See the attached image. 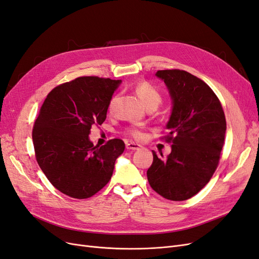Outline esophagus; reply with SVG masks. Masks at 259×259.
Instances as JSON below:
<instances>
[{
    "label": "esophagus",
    "mask_w": 259,
    "mask_h": 259,
    "mask_svg": "<svg viewBox=\"0 0 259 259\" xmlns=\"http://www.w3.org/2000/svg\"><path fill=\"white\" fill-rule=\"evenodd\" d=\"M140 148H141V146L138 145V144H134V142H126V149L127 150L136 151V150H139Z\"/></svg>",
    "instance_id": "esophagus-1"
}]
</instances>
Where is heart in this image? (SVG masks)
I'll list each match as a JSON object with an SVG mask.
<instances>
[{"label":"heart","instance_id":"obj_1","mask_svg":"<svg viewBox=\"0 0 259 259\" xmlns=\"http://www.w3.org/2000/svg\"><path fill=\"white\" fill-rule=\"evenodd\" d=\"M135 91L137 96L139 97V100L145 105L146 108H149V107H157L160 102H162V96H160L159 92L148 82H139L135 88ZM115 101H117V97L113 96L109 103V110L113 108ZM130 135L134 138L139 139L142 137V133L137 128H132L130 131Z\"/></svg>","mask_w":259,"mask_h":259}]
</instances>
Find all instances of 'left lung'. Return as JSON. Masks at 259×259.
<instances>
[{
    "label": "left lung",
    "mask_w": 259,
    "mask_h": 259,
    "mask_svg": "<svg viewBox=\"0 0 259 259\" xmlns=\"http://www.w3.org/2000/svg\"><path fill=\"white\" fill-rule=\"evenodd\" d=\"M155 76L165 82L171 99L165 138L172 145L166 159L152 151L153 163L147 177L157 194L182 201L197 194L215 171L224 146L225 114L214 92L201 79L179 69L157 70Z\"/></svg>",
    "instance_id": "obj_1"
}]
</instances>
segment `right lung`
Segmentation results:
<instances>
[{"mask_svg":"<svg viewBox=\"0 0 259 259\" xmlns=\"http://www.w3.org/2000/svg\"><path fill=\"white\" fill-rule=\"evenodd\" d=\"M121 80L79 77L47 95L32 133L36 160L50 183L69 197L84 199L109 182L125 145L111 139L93 146L91 127L106 120Z\"/></svg>","mask_w":259,"mask_h":259,"instance_id":"right-lung-1","label":"right lung"}]
</instances>
